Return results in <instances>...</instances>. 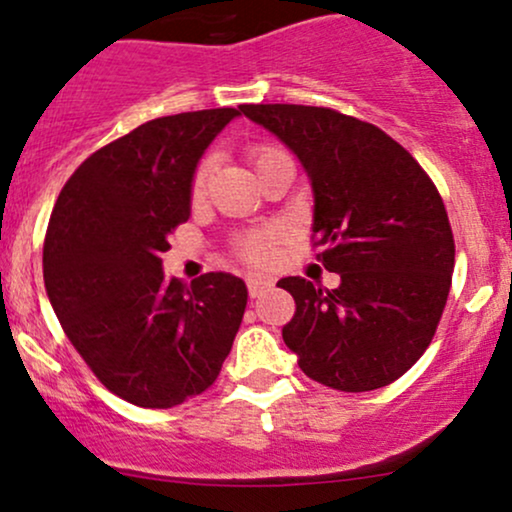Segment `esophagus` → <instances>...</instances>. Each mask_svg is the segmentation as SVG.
<instances>
[{"label":"esophagus","instance_id":"1","mask_svg":"<svg viewBox=\"0 0 512 512\" xmlns=\"http://www.w3.org/2000/svg\"><path fill=\"white\" fill-rule=\"evenodd\" d=\"M245 284H248L250 298H257V296H262V293L267 291L269 286H272V281L260 279V276H248V279H245Z\"/></svg>","mask_w":512,"mask_h":512}]
</instances>
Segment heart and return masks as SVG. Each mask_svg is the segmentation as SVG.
I'll return each mask as SVG.
<instances>
[{"label": "heart", "instance_id": "heart-1", "mask_svg": "<svg viewBox=\"0 0 512 512\" xmlns=\"http://www.w3.org/2000/svg\"><path fill=\"white\" fill-rule=\"evenodd\" d=\"M279 154H284V151H279L276 146H269V144L252 146V149H250V158H252V163H255V168H262L264 163L272 161V158L279 156ZM211 168H214V158H211V156H204L202 161L197 163L195 173H192V182H190L192 202H199V199L207 195ZM276 238H279V233H276V231L248 233V236L236 240V245H233V252H236V255L243 262L255 264V267H262V264L272 262Z\"/></svg>", "mask_w": 512, "mask_h": 512}]
</instances>
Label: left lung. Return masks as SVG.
<instances>
[{
    "instance_id": "obj_1",
    "label": "left lung",
    "mask_w": 512,
    "mask_h": 512,
    "mask_svg": "<svg viewBox=\"0 0 512 512\" xmlns=\"http://www.w3.org/2000/svg\"><path fill=\"white\" fill-rule=\"evenodd\" d=\"M301 158L313 182V248L342 284L279 281L296 301L281 337L315 383L368 392L395 383L431 344L455 269L438 187L383 129L315 105H243Z\"/></svg>"
}]
</instances>
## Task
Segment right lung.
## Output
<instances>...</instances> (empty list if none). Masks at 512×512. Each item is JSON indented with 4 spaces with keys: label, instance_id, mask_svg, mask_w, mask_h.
Returning <instances> with one entry per match:
<instances>
[{
    "label": "right lung",
    "instance_id": "add662e5",
    "mask_svg": "<svg viewBox=\"0 0 512 512\" xmlns=\"http://www.w3.org/2000/svg\"><path fill=\"white\" fill-rule=\"evenodd\" d=\"M238 108L144 122L74 170L52 207L43 276L60 325L86 366L125 402L170 409L219 378L248 289L207 272L166 279L161 255L190 216V182Z\"/></svg>",
    "mask_w": 512,
    "mask_h": 512
}]
</instances>
